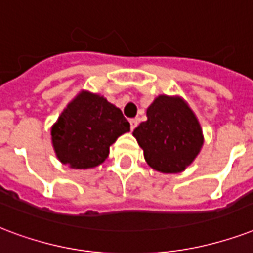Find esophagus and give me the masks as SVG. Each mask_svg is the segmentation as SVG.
I'll use <instances>...</instances> for the list:
<instances>
[{
  "instance_id": "esophagus-1",
  "label": "esophagus",
  "mask_w": 253,
  "mask_h": 253,
  "mask_svg": "<svg viewBox=\"0 0 253 253\" xmlns=\"http://www.w3.org/2000/svg\"><path fill=\"white\" fill-rule=\"evenodd\" d=\"M138 123H139V121H138V119H136V118L130 119V127H131V130H134L135 127L138 126Z\"/></svg>"
}]
</instances>
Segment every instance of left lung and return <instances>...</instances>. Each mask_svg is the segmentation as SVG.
Segmentation results:
<instances>
[{"mask_svg": "<svg viewBox=\"0 0 253 253\" xmlns=\"http://www.w3.org/2000/svg\"><path fill=\"white\" fill-rule=\"evenodd\" d=\"M144 159L159 172H182L203 146L199 121L179 96L159 95L147 109V121L132 132Z\"/></svg>", "mask_w": 253, "mask_h": 253, "instance_id": "left-lung-1", "label": "left lung"}]
</instances>
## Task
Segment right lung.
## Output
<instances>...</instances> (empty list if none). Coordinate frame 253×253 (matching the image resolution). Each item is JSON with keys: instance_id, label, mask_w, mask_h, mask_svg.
Returning a JSON list of instances; mask_svg holds the SVG:
<instances>
[{"instance_id": "1", "label": "right lung", "mask_w": 253, "mask_h": 253, "mask_svg": "<svg viewBox=\"0 0 253 253\" xmlns=\"http://www.w3.org/2000/svg\"><path fill=\"white\" fill-rule=\"evenodd\" d=\"M128 131L130 123L118 107L98 94L81 91L51 127V140L63 165L86 169L103 163L110 146Z\"/></svg>"}]
</instances>
